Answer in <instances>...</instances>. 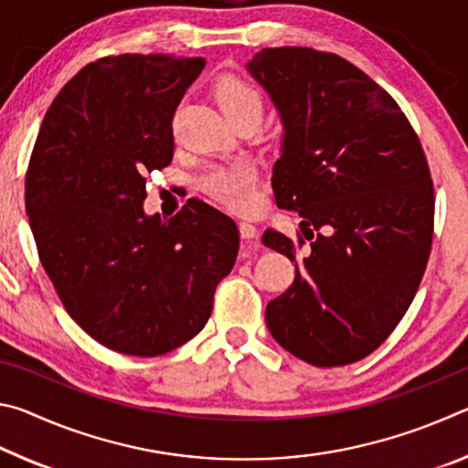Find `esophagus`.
<instances>
[{"label":"esophagus","instance_id":"obj_1","mask_svg":"<svg viewBox=\"0 0 468 468\" xmlns=\"http://www.w3.org/2000/svg\"><path fill=\"white\" fill-rule=\"evenodd\" d=\"M239 233H241V237L243 239H256V235H258V229H256V225H251L250 220H241L239 223Z\"/></svg>","mask_w":468,"mask_h":468}]
</instances>
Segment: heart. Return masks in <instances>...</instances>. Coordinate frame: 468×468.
<instances>
[{"label":"heart","instance_id":"b5f03b06","mask_svg":"<svg viewBox=\"0 0 468 468\" xmlns=\"http://www.w3.org/2000/svg\"><path fill=\"white\" fill-rule=\"evenodd\" d=\"M215 101L229 120L256 113L262 115V94L256 86L245 80L241 76L225 74L215 84ZM202 186L212 197L233 210H250L256 204L258 192V176L250 165L235 163L227 167L210 169L202 177Z\"/></svg>","mask_w":468,"mask_h":468}]
</instances>
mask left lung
Masks as SVG:
<instances>
[{
  "label": "left lung",
  "instance_id": "obj_1",
  "mask_svg": "<svg viewBox=\"0 0 468 468\" xmlns=\"http://www.w3.org/2000/svg\"><path fill=\"white\" fill-rule=\"evenodd\" d=\"M251 76L279 109L282 154L272 189L299 212L297 239L262 241L295 264L266 307L276 343L315 367L348 366L399 326L433 239V181L413 125L382 86L335 53L272 47Z\"/></svg>",
  "mask_w": 468,
  "mask_h": 468
}]
</instances>
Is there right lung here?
Here are the masks:
<instances>
[{"mask_svg": "<svg viewBox=\"0 0 468 468\" xmlns=\"http://www.w3.org/2000/svg\"><path fill=\"white\" fill-rule=\"evenodd\" d=\"M202 58L109 55L84 66L45 113L27 171V215L66 312L97 343L156 357L212 314L239 231L189 197L146 217V176L173 158V115Z\"/></svg>", "mask_w": 468, "mask_h": 468, "instance_id": "1", "label": "right lung"}]
</instances>
